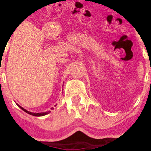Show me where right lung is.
<instances>
[{
    "mask_svg": "<svg viewBox=\"0 0 151 151\" xmlns=\"http://www.w3.org/2000/svg\"><path fill=\"white\" fill-rule=\"evenodd\" d=\"M18 106L19 107H20V109H22V110H23L24 111L26 112V113H27L28 114H30V115L35 116H45V115H46V114L50 113V111H47V112H45V113H32V112L28 111H27L26 109H23L22 107L20 106H19V105H18Z\"/></svg>",
    "mask_w": 151,
    "mask_h": 151,
    "instance_id": "1",
    "label": "right lung"
}]
</instances>
